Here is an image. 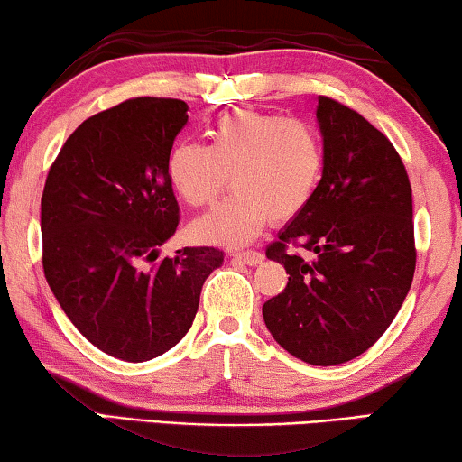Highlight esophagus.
Segmentation results:
<instances>
[{"mask_svg": "<svg viewBox=\"0 0 462 462\" xmlns=\"http://www.w3.org/2000/svg\"><path fill=\"white\" fill-rule=\"evenodd\" d=\"M236 258L244 260L245 264L255 266V264H260L262 260H264V255H262L260 252H254V250H250V252H236Z\"/></svg>", "mask_w": 462, "mask_h": 462, "instance_id": "34e87169", "label": "esophagus"}]
</instances>
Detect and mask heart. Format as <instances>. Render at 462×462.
<instances>
[{
	"instance_id": "1",
	"label": "heart",
	"mask_w": 462,
	"mask_h": 462,
	"mask_svg": "<svg viewBox=\"0 0 462 462\" xmlns=\"http://www.w3.org/2000/svg\"><path fill=\"white\" fill-rule=\"evenodd\" d=\"M210 142H177L167 157V177L191 207H207L226 183L236 191L191 225L208 244L241 245L268 218H293L314 194L322 171V142L314 125L252 109L233 111L208 132Z\"/></svg>"
}]
</instances>
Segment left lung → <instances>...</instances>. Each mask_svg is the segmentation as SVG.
Here are the masks:
<instances>
[{
    "label": "left lung",
    "instance_id": "obj_1",
    "mask_svg": "<svg viewBox=\"0 0 462 462\" xmlns=\"http://www.w3.org/2000/svg\"><path fill=\"white\" fill-rule=\"evenodd\" d=\"M322 180L268 245L287 287L262 308L266 328L293 357L338 365L359 357L399 314L415 273L413 196L404 165L380 130L318 97ZM289 243L315 254L286 252Z\"/></svg>",
    "mask_w": 462,
    "mask_h": 462
}]
</instances>
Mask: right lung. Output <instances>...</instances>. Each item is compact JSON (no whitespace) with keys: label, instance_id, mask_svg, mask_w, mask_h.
Returning <instances> with one entry per match:
<instances>
[{"label":"right lung","instance_id":"right-lung-1","mask_svg":"<svg viewBox=\"0 0 462 462\" xmlns=\"http://www.w3.org/2000/svg\"><path fill=\"white\" fill-rule=\"evenodd\" d=\"M188 124L177 98L138 97L76 127L41 198L42 271L61 310L97 349L148 361L194 322L217 247L159 258L180 223L167 157Z\"/></svg>","mask_w":462,"mask_h":462}]
</instances>
